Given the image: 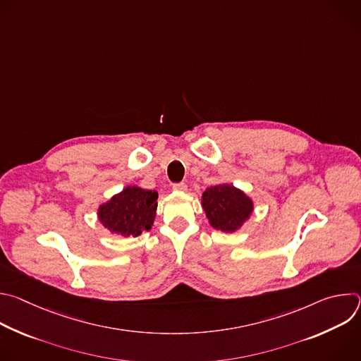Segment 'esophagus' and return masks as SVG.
<instances>
[{
  "label": "esophagus",
  "mask_w": 361,
  "mask_h": 361,
  "mask_svg": "<svg viewBox=\"0 0 361 361\" xmlns=\"http://www.w3.org/2000/svg\"><path fill=\"white\" fill-rule=\"evenodd\" d=\"M173 190H176V191H187V184H184V183H176V184L173 185Z\"/></svg>",
  "instance_id": "1"
}]
</instances>
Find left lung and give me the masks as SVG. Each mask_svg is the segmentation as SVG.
Wrapping results in <instances>:
<instances>
[{
	"label": "left lung",
	"mask_w": 361,
	"mask_h": 361,
	"mask_svg": "<svg viewBox=\"0 0 361 361\" xmlns=\"http://www.w3.org/2000/svg\"><path fill=\"white\" fill-rule=\"evenodd\" d=\"M201 205L212 227L224 233L237 231L254 210L251 198L231 184H219L205 190Z\"/></svg>",
	"instance_id": "8db88e82"
}]
</instances>
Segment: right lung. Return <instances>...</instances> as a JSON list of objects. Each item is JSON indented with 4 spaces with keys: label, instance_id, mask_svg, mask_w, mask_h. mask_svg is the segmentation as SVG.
<instances>
[{
    "label": "right lung",
    "instance_id": "1",
    "mask_svg": "<svg viewBox=\"0 0 361 361\" xmlns=\"http://www.w3.org/2000/svg\"><path fill=\"white\" fill-rule=\"evenodd\" d=\"M157 191L128 185L98 207V220L113 234L137 237L156 219Z\"/></svg>",
    "mask_w": 361,
    "mask_h": 361
}]
</instances>
